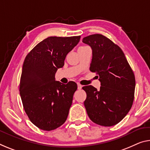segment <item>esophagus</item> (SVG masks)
<instances>
[{
	"label": "esophagus",
	"instance_id": "esophagus-1",
	"mask_svg": "<svg viewBox=\"0 0 150 150\" xmlns=\"http://www.w3.org/2000/svg\"><path fill=\"white\" fill-rule=\"evenodd\" d=\"M82 85H81V84H79V83H77V88H78V89H81L82 88Z\"/></svg>",
	"mask_w": 150,
	"mask_h": 150
}]
</instances>
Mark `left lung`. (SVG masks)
<instances>
[{"mask_svg": "<svg viewBox=\"0 0 150 150\" xmlns=\"http://www.w3.org/2000/svg\"><path fill=\"white\" fill-rule=\"evenodd\" d=\"M83 42L92 50L90 71L97 72L100 89L92 85L83 87L87 93L84 101L93 122L109 127L121 122L129 112L134 98V72L122 50L108 38L99 34L85 37Z\"/></svg>", "mask_w": 150, "mask_h": 150, "instance_id": "8db88e82", "label": "left lung"}]
</instances>
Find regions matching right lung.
I'll return each instance as SVG.
<instances>
[{
  "label": "right lung",
  "mask_w": 150,
  "mask_h": 150,
  "mask_svg": "<svg viewBox=\"0 0 150 150\" xmlns=\"http://www.w3.org/2000/svg\"><path fill=\"white\" fill-rule=\"evenodd\" d=\"M80 38L49 37L37 44L24 61L21 97L30 122L41 129L53 130L67 118L77 85L73 81L63 84L54 76Z\"/></svg>",
  "instance_id": "1"
}]
</instances>
